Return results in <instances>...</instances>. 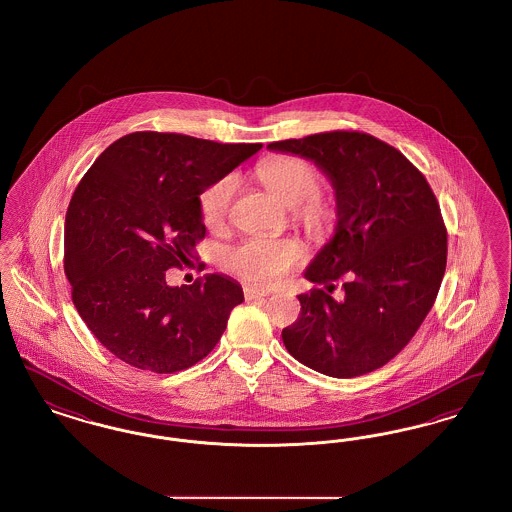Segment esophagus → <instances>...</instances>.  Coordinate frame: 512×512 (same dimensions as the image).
<instances>
[{"label":"esophagus","mask_w":512,"mask_h":512,"mask_svg":"<svg viewBox=\"0 0 512 512\" xmlns=\"http://www.w3.org/2000/svg\"><path fill=\"white\" fill-rule=\"evenodd\" d=\"M268 295L267 290H261V288H255V286H245L244 297L247 301H253V299H261Z\"/></svg>","instance_id":"esophagus-1"}]
</instances>
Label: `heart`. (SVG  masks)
I'll return each mask as SVG.
<instances>
[{"mask_svg": "<svg viewBox=\"0 0 512 512\" xmlns=\"http://www.w3.org/2000/svg\"><path fill=\"white\" fill-rule=\"evenodd\" d=\"M257 176L270 194L284 205L295 209V217L305 226L320 230L330 217V203L318 194L320 174L317 167L295 155H278L263 161ZM238 180L234 174L220 176L199 195V215L207 228H219L226 220ZM305 259L303 247L293 240L272 238H245L222 255V263L230 272L238 274L251 284L272 286L280 282Z\"/></svg>", "mask_w": 512, "mask_h": 512, "instance_id": "b5f03b06", "label": "heart"}]
</instances>
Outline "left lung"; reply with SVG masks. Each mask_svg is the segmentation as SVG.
I'll list each match as a JSON object with an SVG mask.
<instances>
[{
	"mask_svg": "<svg viewBox=\"0 0 512 512\" xmlns=\"http://www.w3.org/2000/svg\"><path fill=\"white\" fill-rule=\"evenodd\" d=\"M315 161L336 190L338 224L297 295L299 318L282 330L290 355L317 372L353 378L390 363L430 313L447 265V230L424 174L390 144L334 130L268 144Z\"/></svg>",
	"mask_w": 512,
	"mask_h": 512,
	"instance_id": "1",
	"label": "left lung"
}]
</instances>
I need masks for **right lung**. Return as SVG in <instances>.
<instances>
[{
	"mask_svg": "<svg viewBox=\"0 0 512 512\" xmlns=\"http://www.w3.org/2000/svg\"><path fill=\"white\" fill-rule=\"evenodd\" d=\"M261 144H219L174 132H132L107 147L74 190L65 219V274L78 315L126 365L172 374L207 357L238 282L207 274L171 288L205 238L201 192Z\"/></svg>",
	"mask_w": 512,
	"mask_h": 512,
	"instance_id": "add662e5",
	"label": "right lung"
}]
</instances>
